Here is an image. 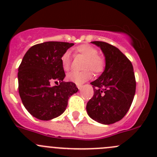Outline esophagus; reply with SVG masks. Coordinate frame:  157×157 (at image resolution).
I'll use <instances>...</instances> for the list:
<instances>
[{
  "label": "esophagus",
  "mask_w": 157,
  "mask_h": 157,
  "mask_svg": "<svg viewBox=\"0 0 157 157\" xmlns=\"http://www.w3.org/2000/svg\"><path fill=\"white\" fill-rule=\"evenodd\" d=\"M77 88H78V90H80L82 89V86H82V85H77Z\"/></svg>",
  "instance_id": "obj_1"
}]
</instances>
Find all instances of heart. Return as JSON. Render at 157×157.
Masks as SVG:
<instances>
[{
    "label": "heart",
    "mask_w": 157,
    "mask_h": 157,
    "mask_svg": "<svg viewBox=\"0 0 157 157\" xmlns=\"http://www.w3.org/2000/svg\"><path fill=\"white\" fill-rule=\"evenodd\" d=\"M75 52L85 59L83 62V71H71L67 74V79L71 82L81 84L92 77V71L94 74H98L104 71L105 68V59L102 56L98 55V50L90 44H82L75 48ZM61 63L64 71L70 69L71 59L68 52H65L61 57Z\"/></svg>",
    "instance_id": "obj_1"
}]
</instances>
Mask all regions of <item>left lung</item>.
Returning <instances> with one entry per match:
<instances>
[{"instance_id": "1", "label": "left lung", "mask_w": 157, "mask_h": 157, "mask_svg": "<svg viewBox=\"0 0 157 157\" xmlns=\"http://www.w3.org/2000/svg\"><path fill=\"white\" fill-rule=\"evenodd\" d=\"M105 57V68L92 82L93 97L87 102L86 111L92 120L109 125L122 120L131 107L136 82L131 62L118 48L102 41H92Z\"/></svg>"}]
</instances>
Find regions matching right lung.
I'll return each instance as SVG.
<instances>
[{"label":"right lung","mask_w":157,"mask_h":157,"mask_svg":"<svg viewBox=\"0 0 157 157\" xmlns=\"http://www.w3.org/2000/svg\"><path fill=\"white\" fill-rule=\"evenodd\" d=\"M74 44L48 41L26 52L19 67V93L23 105L33 117L50 120L64 113L69 98L78 91L76 84L64 82L61 57ZM59 81V85L51 86Z\"/></svg>","instance_id":"obj_1"}]
</instances>
